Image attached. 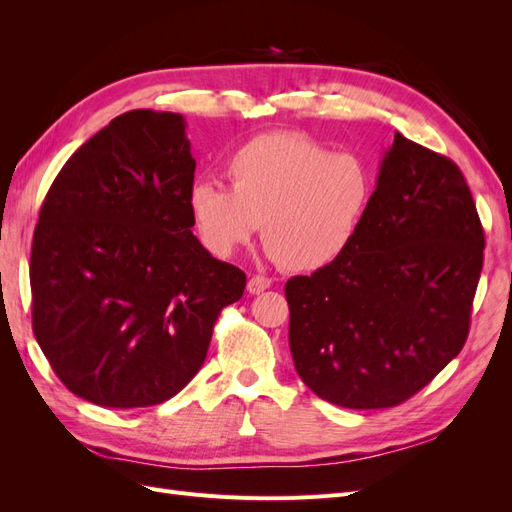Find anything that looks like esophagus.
I'll return each mask as SVG.
<instances>
[{"label":"esophagus","mask_w":512,"mask_h":512,"mask_svg":"<svg viewBox=\"0 0 512 512\" xmlns=\"http://www.w3.org/2000/svg\"><path fill=\"white\" fill-rule=\"evenodd\" d=\"M267 288H271V280L265 275H252L250 282H247V290H250L252 294H260V292H265Z\"/></svg>","instance_id":"obj_1"}]
</instances>
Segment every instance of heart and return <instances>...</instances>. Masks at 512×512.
<instances>
[{"label":"heart","instance_id":"obj_1","mask_svg":"<svg viewBox=\"0 0 512 512\" xmlns=\"http://www.w3.org/2000/svg\"><path fill=\"white\" fill-rule=\"evenodd\" d=\"M230 188L198 181L190 213L207 250L230 256L262 222V239L286 271L316 273L342 258L374 200V173L301 132L260 134L226 164Z\"/></svg>","mask_w":512,"mask_h":512}]
</instances>
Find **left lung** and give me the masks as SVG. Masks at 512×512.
I'll use <instances>...</instances> for the list:
<instances>
[{"instance_id": "left-lung-1", "label": "left lung", "mask_w": 512, "mask_h": 512, "mask_svg": "<svg viewBox=\"0 0 512 512\" xmlns=\"http://www.w3.org/2000/svg\"><path fill=\"white\" fill-rule=\"evenodd\" d=\"M483 250L459 166L395 132L350 250L286 282L301 380L342 408L404 404L466 344Z\"/></svg>"}]
</instances>
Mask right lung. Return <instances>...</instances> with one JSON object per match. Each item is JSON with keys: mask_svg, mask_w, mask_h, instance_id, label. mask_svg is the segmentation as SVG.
<instances>
[{"mask_svg": "<svg viewBox=\"0 0 512 512\" xmlns=\"http://www.w3.org/2000/svg\"><path fill=\"white\" fill-rule=\"evenodd\" d=\"M196 160L179 113L115 117L72 153L34 230L32 327L66 389L104 408L175 397L245 273L192 235Z\"/></svg>", "mask_w": 512, "mask_h": 512, "instance_id": "obj_1", "label": "right lung"}]
</instances>
